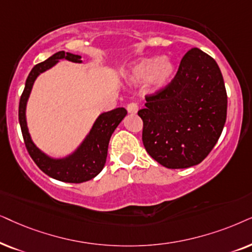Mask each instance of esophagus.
<instances>
[{"mask_svg": "<svg viewBox=\"0 0 252 252\" xmlns=\"http://www.w3.org/2000/svg\"><path fill=\"white\" fill-rule=\"evenodd\" d=\"M126 109H128L130 114H137V112H138V106H137V103L131 102L126 106Z\"/></svg>", "mask_w": 252, "mask_h": 252, "instance_id": "1", "label": "esophagus"}]
</instances>
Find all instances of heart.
<instances>
[{"label": "heart", "instance_id": "obj_1", "mask_svg": "<svg viewBox=\"0 0 252 252\" xmlns=\"http://www.w3.org/2000/svg\"><path fill=\"white\" fill-rule=\"evenodd\" d=\"M176 63L168 56L146 58L130 66L126 73V80L130 85H143L149 82L154 92L162 91L172 83L176 73Z\"/></svg>", "mask_w": 252, "mask_h": 252}]
</instances>
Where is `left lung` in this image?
<instances>
[{"instance_id":"8db88e82","label":"left lung","mask_w":252,"mask_h":252,"mask_svg":"<svg viewBox=\"0 0 252 252\" xmlns=\"http://www.w3.org/2000/svg\"><path fill=\"white\" fill-rule=\"evenodd\" d=\"M138 115L144 146L160 165L170 169L198 165L226 123L227 93L219 65L199 48L190 49L173 82L146 96Z\"/></svg>"}]
</instances>
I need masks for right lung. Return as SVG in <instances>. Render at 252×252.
Here are the masks:
<instances>
[{
	"label": "right lung",
	"instance_id": "1",
	"mask_svg": "<svg viewBox=\"0 0 252 252\" xmlns=\"http://www.w3.org/2000/svg\"><path fill=\"white\" fill-rule=\"evenodd\" d=\"M62 60L73 63H83L80 55L61 50L54 54L46 61L33 66L26 79L25 89L19 101V124H21L26 149L36 166L43 173L62 182L82 183L92 180L105 167L110 137L128 112L123 107H119L100 114L85 138L72 152L64 157H52L40 150L30 135L28 120H26V107L36 78L47 70L55 66Z\"/></svg>",
	"mask_w": 252,
	"mask_h": 252
}]
</instances>
